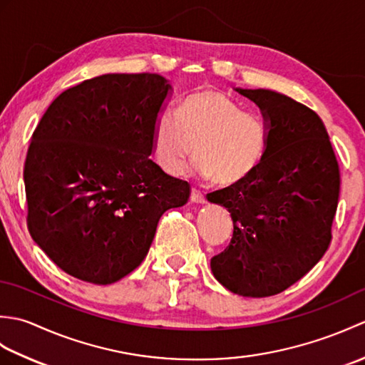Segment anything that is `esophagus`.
<instances>
[{
	"mask_svg": "<svg viewBox=\"0 0 365 365\" xmlns=\"http://www.w3.org/2000/svg\"><path fill=\"white\" fill-rule=\"evenodd\" d=\"M191 200L196 204H205L207 202V197L202 191H199L197 188H192L191 190Z\"/></svg>",
	"mask_w": 365,
	"mask_h": 365,
	"instance_id": "esophagus-1",
	"label": "esophagus"
}]
</instances>
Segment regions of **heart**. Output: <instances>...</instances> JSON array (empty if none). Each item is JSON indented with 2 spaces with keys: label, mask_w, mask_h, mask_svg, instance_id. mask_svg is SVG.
<instances>
[{
  "label": "heart",
  "mask_w": 365,
  "mask_h": 365,
  "mask_svg": "<svg viewBox=\"0 0 365 365\" xmlns=\"http://www.w3.org/2000/svg\"><path fill=\"white\" fill-rule=\"evenodd\" d=\"M269 144L271 123L265 115L247 111L221 89H202L183 97L175 114L165 108L152 130L153 157L166 173H182L196 149L197 173L215 177L226 187L257 173Z\"/></svg>",
  "instance_id": "heart-1"
}]
</instances>
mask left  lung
Instances as JSON below:
<instances>
[{"mask_svg":"<svg viewBox=\"0 0 365 365\" xmlns=\"http://www.w3.org/2000/svg\"><path fill=\"white\" fill-rule=\"evenodd\" d=\"M237 91L269 120L271 144L254 175L207 195L234 221L229 246L210 267L227 290L265 298L299 281L327 252L339 202V165L311 108L274 91Z\"/></svg>","mask_w":365,"mask_h":365,"instance_id":"obj_1","label":"left lung"}]
</instances>
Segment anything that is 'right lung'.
<instances>
[{
  "label": "right lung",
  "mask_w": 365,
  "mask_h": 365,
  "mask_svg": "<svg viewBox=\"0 0 365 365\" xmlns=\"http://www.w3.org/2000/svg\"><path fill=\"white\" fill-rule=\"evenodd\" d=\"M170 84L157 73H106L46 108L26 153L28 229L56 265L106 285L141 265L161 215L190 183L150 160Z\"/></svg>",
  "instance_id": "right-lung-1"
}]
</instances>
